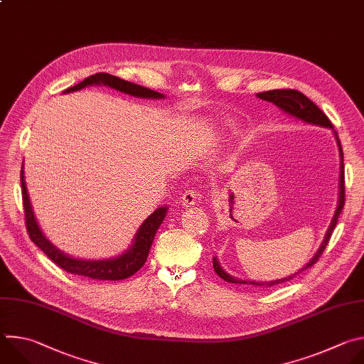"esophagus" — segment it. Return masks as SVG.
I'll list each match as a JSON object with an SVG mask.
<instances>
[{
	"mask_svg": "<svg viewBox=\"0 0 364 364\" xmlns=\"http://www.w3.org/2000/svg\"><path fill=\"white\" fill-rule=\"evenodd\" d=\"M200 197H201V194L198 191H196V190H186L183 197H181V204L184 207H190V205L196 204L200 200Z\"/></svg>",
	"mask_w": 364,
	"mask_h": 364,
	"instance_id": "obj_1",
	"label": "esophagus"
}]
</instances>
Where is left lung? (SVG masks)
<instances>
[{"label": "left lung", "instance_id": "1", "mask_svg": "<svg viewBox=\"0 0 364 364\" xmlns=\"http://www.w3.org/2000/svg\"><path fill=\"white\" fill-rule=\"evenodd\" d=\"M259 99L262 100H268V102H272L274 105H277L281 111H284L285 114L305 122V124H311V125H318V127H324V128H330L333 129V124L331 121L327 118V115L316 105V103L308 99L304 93L295 90V89H275V90H268V92H262V93H257L256 95ZM334 132V136L337 139V145H338V152H340V191H338V205L336 209V213H334V218L328 226V230L324 236V240L320 246V249L317 250V253L313 256V259L304 267L301 268L298 272L287 277V278H282V279H275V281H269V282H257V281H245V279H237L232 275H229L219 264L218 257H213V268H215V272L222 278L225 279L226 282H230V284H247V285H253V287H274L277 284H282V282H287V281H291L292 278H295L298 274H301L302 271L308 269L313 267L320 256L323 255L326 246L328 245V240L333 235V230L336 229V225H337V220H338V216L343 210L344 207V203H346V191H344V164H343V149H341V144H340V139H338V135L337 132L333 129Z\"/></svg>", "mask_w": 364, "mask_h": 364}]
</instances>
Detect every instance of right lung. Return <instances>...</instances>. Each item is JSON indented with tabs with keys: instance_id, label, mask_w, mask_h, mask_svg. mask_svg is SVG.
<instances>
[{
	"instance_id": "add662e5",
	"label": "right lung",
	"mask_w": 364,
	"mask_h": 364,
	"mask_svg": "<svg viewBox=\"0 0 364 364\" xmlns=\"http://www.w3.org/2000/svg\"><path fill=\"white\" fill-rule=\"evenodd\" d=\"M90 85H105L112 89H117L122 93L136 96V97H146V99H163L164 95L160 92H155L151 89H146L144 86L131 83L128 80H124L121 77L112 76L109 73H96L89 77H86L83 82L66 89L63 93L80 90ZM21 193H23V205H24V216H26V228L28 232V236L31 242H34L50 259L53 261L59 268L65 269L69 274L92 278V279H100V281H119L127 279L132 277L135 272H138L142 265L145 264L149 247L152 245L154 236L157 233L159 228L161 226L163 220L167 216L168 207H160V209L151 213L144 223L139 226L134 243L128 250L121 253L119 256H115L112 259H103V261H86V259H77L72 257L66 253H63L60 249L50 243L46 236L43 235L36 218L33 207L28 198L26 180H24V171L21 170Z\"/></svg>"
}]
</instances>
